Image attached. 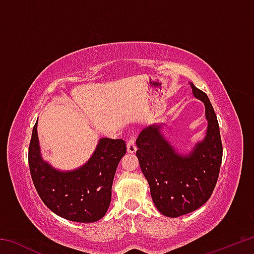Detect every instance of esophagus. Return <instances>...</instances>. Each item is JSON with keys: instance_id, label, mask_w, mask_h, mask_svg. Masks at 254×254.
<instances>
[{"instance_id": "obj_1", "label": "esophagus", "mask_w": 254, "mask_h": 254, "mask_svg": "<svg viewBox=\"0 0 254 254\" xmlns=\"http://www.w3.org/2000/svg\"><path fill=\"white\" fill-rule=\"evenodd\" d=\"M127 152L133 153L136 151V145H135V137L134 136H131L130 139L127 141Z\"/></svg>"}]
</instances>
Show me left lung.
<instances>
[{"mask_svg": "<svg viewBox=\"0 0 254 254\" xmlns=\"http://www.w3.org/2000/svg\"><path fill=\"white\" fill-rule=\"evenodd\" d=\"M192 95L205 105L207 130L188 153H180L162 132L165 124H151L136 139V157L150 186L157 209L178 217L203 206L212 195L222 163L217 118L207 95L192 83Z\"/></svg>", "mask_w": 254, "mask_h": 254, "instance_id": "left-lung-1", "label": "left lung"}]
</instances>
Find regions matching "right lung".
Here are the masks:
<instances>
[{"label":"right lung","instance_id":"1","mask_svg":"<svg viewBox=\"0 0 254 254\" xmlns=\"http://www.w3.org/2000/svg\"><path fill=\"white\" fill-rule=\"evenodd\" d=\"M37 127L38 122L29 145V167L42 201L68 221L93 223L101 220L110 207L115 171L127 152L124 140L102 137L87 162L65 171L42 159Z\"/></svg>","mask_w":254,"mask_h":254}]
</instances>
